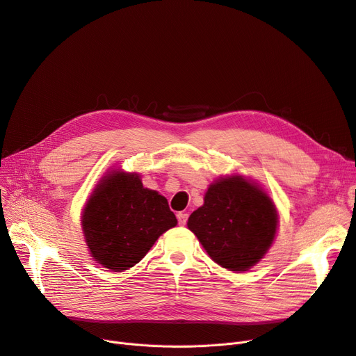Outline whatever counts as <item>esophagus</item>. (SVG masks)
Wrapping results in <instances>:
<instances>
[{"instance_id": "esophagus-1", "label": "esophagus", "mask_w": 356, "mask_h": 356, "mask_svg": "<svg viewBox=\"0 0 356 356\" xmlns=\"http://www.w3.org/2000/svg\"><path fill=\"white\" fill-rule=\"evenodd\" d=\"M187 218H188L187 213H184V211H179V213H177V220H179V225H180V226H184V225H186Z\"/></svg>"}]
</instances>
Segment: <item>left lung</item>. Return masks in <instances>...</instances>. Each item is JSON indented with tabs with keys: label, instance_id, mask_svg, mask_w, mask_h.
<instances>
[{
	"label": "left lung",
	"instance_id": "8db88e82",
	"mask_svg": "<svg viewBox=\"0 0 356 356\" xmlns=\"http://www.w3.org/2000/svg\"><path fill=\"white\" fill-rule=\"evenodd\" d=\"M187 227L218 265L243 272L270 248L277 215L265 192L241 176H232L209 187L204 204L192 213Z\"/></svg>",
	"mask_w": 356,
	"mask_h": 356
}]
</instances>
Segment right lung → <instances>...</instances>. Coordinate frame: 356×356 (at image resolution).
Here are the masks:
<instances>
[{"instance_id":"right-lung-1","label":"right lung","mask_w":356,"mask_h":356,"mask_svg":"<svg viewBox=\"0 0 356 356\" xmlns=\"http://www.w3.org/2000/svg\"><path fill=\"white\" fill-rule=\"evenodd\" d=\"M177 219L168 199L141 184L137 175H108L86 204L83 230L87 246L100 265L114 272L133 268L159 236Z\"/></svg>"}]
</instances>
